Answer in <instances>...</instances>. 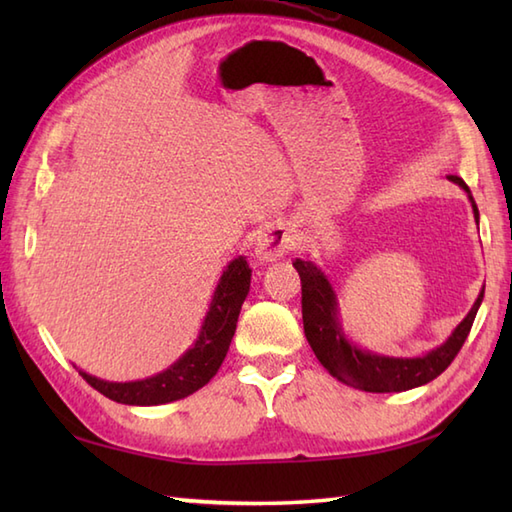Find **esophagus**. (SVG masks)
I'll list each match as a JSON object with an SVG mask.
<instances>
[{"label":"esophagus","mask_w":512,"mask_h":512,"mask_svg":"<svg viewBox=\"0 0 512 512\" xmlns=\"http://www.w3.org/2000/svg\"><path fill=\"white\" fill-rule=\"evenodd\" d=\"M295 246V235H292L284 226H270L259 235L255 244V255L262 262H277L279 257H284L288 250Z\"/></svg>","instance_id":"esophagus-1"}]
</instances>
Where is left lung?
<instances>
[{
	"label": "left lung",
	"instance_id": "1",
	"mask_svg": "<svg viewBox=\"0 0 512 512\" xmlns=\"http://www.w3.org/2000/svg\"><path fill=\"white\" fill-rule=\"evenodd\" d=\"M451 182L458 184L464 193L469 195L475 222L480 224V211L471 195V189L458 176H449ZM292 266L297 268L301 277V314H303V332L312 347L314 356L328 372L361 391H372V394H391V391H407L413 387L427 385L433 378H438L466 341L475 321V314L482 306L484 288L477 295L473 308L460 321L458 328L442 345L433 347L422 356H387L378 352H369L358 347L352 339H347L341 325L339 299L332 284L321 273L317 264L306 262V259H295Z\"/></svg>",
	"mask_w": 512,
	"mask_h": 512
}]
</instances>
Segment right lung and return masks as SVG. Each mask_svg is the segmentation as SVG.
<instances>
[{
  "instance_id": "right-lung-1",
  "label": "right lung",
  "mask_w": 512,
  "mask_h": 512,
  "mask_svg": "<svg viewBox=\"0 0 512 512\" xmlns=\"http://www.w3.org/2000/svg\"><path fill=\"white\" fill-rule=\"evenodd\" d=\"M250 273L253 270L248 268L244 255L235 257L224 268L198 339L165 372L143 380H129V383H112V380L96 378L83 369H79V374L96 391H101L103 396L114 402H121V405L154 407L191 396L193 391L209 383L224 361L237 328L239 310H242V303L250 290Z\"/></svg>"
}]
</instances>
